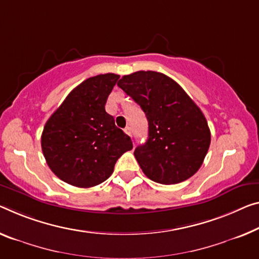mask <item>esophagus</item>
I'll return each mask as SVG.
<instances>
[{
	"label": "esophagus",
	"mask_w": 259,
	"mask_h": 259,
	"mask_svg": "<svg viewBox=\"0 0 259 259\" xmlns=\"http://www.w3.org/2000/svg\"><path fill=\"white\" fill-rule=\"evenodd\" d=\"M124 131H125V133H126V134H128V135H131V127H128V126H127V127H126V128L124 130Z\"/></svg>",
	"instance_id": "obj_1"
}]
</instances>
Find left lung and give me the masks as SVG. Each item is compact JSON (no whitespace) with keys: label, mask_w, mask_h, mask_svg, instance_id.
<instances>
[{"label":"left lung","mask_w":259,"mask_h":259,"mask_svg":"<svg viewBox=\"0 0 259 259\" xmlns=\"http://www.w3.org/2000/svg\"><path fill=\"white\" fill-rule=\"evenodd\" d=\"M117 84L148 120V140L134 150L143 174L165 185L193 176L210 143L209 127L196 103L177 82L157 71H135Z\"/></svg>","instance_id":"1"}]
</instances>
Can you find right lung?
Masks as SVG:
<instances>
[{"instance_id":"obj_1","label":"right lung","mask_w":259,"mask_h":259,"mask_svg":"<svg viewBox=\"0 0 259 259\" xmlns=\"http://www.w3.org/2000/svg\"><path fill=\"white\" fill-rule=\"evenodd\" d=\"M119 78L109 73L89 77L73 89L44 127L41 149L50 169L77 188L106 181L114 164L133 148L128 135L105 111Z\"/></svg>"}]
</instances>
